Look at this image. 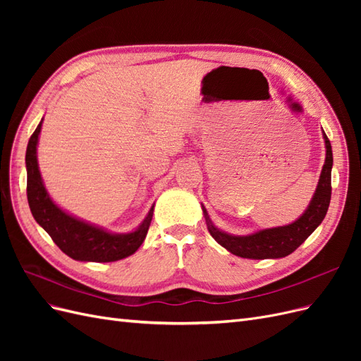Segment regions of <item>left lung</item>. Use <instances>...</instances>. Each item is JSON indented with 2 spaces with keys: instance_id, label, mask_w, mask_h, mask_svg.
Returning a JSON list of instances; mask_svg holds the SVG:
<instances>
[{
  "instance_id": "obj_1",
  "label": "left lung",
  "mask_w": 361,
  "mask_h": 361,
  "mask_svg": "<svg viewBox=\"0 0 361 361\" xmlns=\"http://www.w3.org/2000/svg\"><path fill=\"white\" fill-rule=\"evenodd\" d=\"M326 158L319 178L318 188L313 199L305 211L297 221L289 226H281L274 228H265V231L256 232L248 236H232L227 235L211 223L204 211L207 231L212 235L215 241L227 248L231 253L247 257V259H277L285 257L293 253L305 239H307L314 228L318 227L329 211L331 200V167H333V152L329 137L325 135Z\"/></svg>"
}]
</instances>
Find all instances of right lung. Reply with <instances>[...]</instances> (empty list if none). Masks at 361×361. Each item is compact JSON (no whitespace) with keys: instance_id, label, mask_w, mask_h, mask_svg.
Wrapping results in <instances>:
<instances>
[{"instance_id":"right-lung-1","label":"right lung","mask_w":361,"mask_h":361,"mask_svg":"<svg viewBox=\"0 0 361 361\" xmlns=\"http://www.w3.org/2000/svg\"><path fill=\"white\" fill-rule=\"evenodd\" d=\"M42 122L30 137L25 154L27 199L35 220L45 228L63 253L75 260L116 262L134 255L147 235L152 215H154V207L150 209L143 224L135 232L126 235L108 233L102 228L76 220V218L63 212L49 199L42 183L37 167L36 146Z\"/></svg>"}]
</instances>
